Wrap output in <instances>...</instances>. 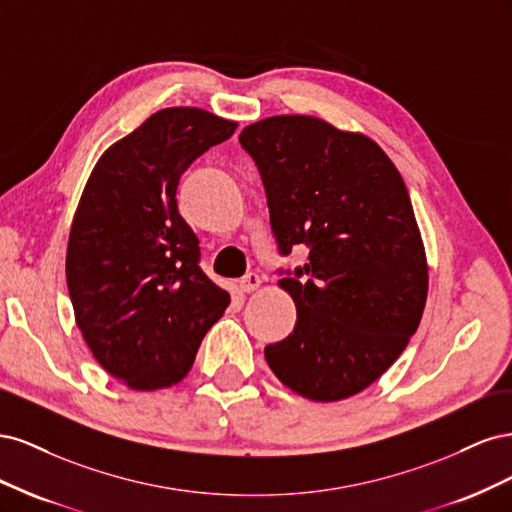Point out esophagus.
Listing matches in <instances>:
<instances>
[{
    "label": "esophagus",
    "instance_id": "obj_1",
    "mask_svg": "<svg viewBox=\"0 0 512 512\" xmlns=\"http://www.w3.org/2000/svg\"><path fill=\"white\" fill-rule=\"evenodd\" d=\"M260 275L258 273H245L241 280H239V288L243 290V292H254L258 286H260Z\"/></svg>",
    "mask_w": 512,
    "mask_h": 512
}]
</instances>
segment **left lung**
I'll return each instance as SVG.
<instances>
[{
    "label": "left lung",
    "instance_id": "1",
    "mask_svg": "<svg viewBox=\"0 0 512 512\" xmlns=\"http://www.w3.org/2000/svg\"><path fill=\"white\" fill-rule=\"evenodd\" d=\"M265 185L297 305L292 333L265 348L273 374L314 401L361 393L404 352L427 299V260L410 196L389 156L354 132L307 115H277L239 134Z\"/></svg>",
    "mask_w": 512,
    "mask_h": 512
}]
</instances>
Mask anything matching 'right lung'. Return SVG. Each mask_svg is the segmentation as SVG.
<instances>
[{"instance_id": "right-lung-1", "label": "right lung", "mask_w": 512, "mask_h": 512, "mask_svg": "<svg viewBox=\"0 0 512 512\" xmlns=\"http://www.w3.org/2000/svg\"><path fill=\"white\" fill-rule=\"evenodd\" d=\"M235 130L203 108H164L91 170L70 228L68 292L96 361L130 389L183 380L230 303L198 265L177 188L188 166Z\"/></svg>"}]
</instances>
